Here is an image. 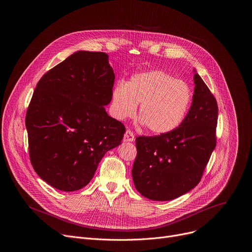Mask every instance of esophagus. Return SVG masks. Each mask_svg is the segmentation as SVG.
Here are the masks:
<instances>
[{
	"instance_id": "1",
	"label": "esophagus",
	"mask_w": 252,
	"mask_h": 252,
	"mask_svg": "<svg viewBox=\"0 0 252 252\" xmlns=\"http://www.w3.org/2000/svg\"><path fill=\"white\" fill-rule=\"evenodd\" d=\"M134 140V135L132 133L131 130L127 129L126 132H125V135H124V141H133Z\"/></svg>"
}]
</instances>
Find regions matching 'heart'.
Listing matches in <instances>:
<instances>
[{"mask_svg": "<svg viewBox=\"0 0 252 252\" xmlns=\"http://www.w3.org/2000/svg\"><path fill=\"white\" fill-rule=\"evenodd\" d=\"M190 101L191 91L187 83L154 69L133 75L126 85L114 88L112 112L115 118L125 120L135 114L139 104L142 125L153 133L163 134L183 123Z\"/></svg>", "mask_w": 252, "mask_h": 252, "instance_id": "obj_1", "label": "heart"}]
</instances>
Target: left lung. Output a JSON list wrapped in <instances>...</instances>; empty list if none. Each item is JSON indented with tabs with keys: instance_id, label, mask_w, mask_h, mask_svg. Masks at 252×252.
Masks as SVG:
<instances>
[{
	"instance_id": "obj_1",
	"label": "left lung",
	"mask_w": 252,
	"mask_h": 252,
	"mask_svg": "<svg viewBox=\"0 0 252 252\" xmlns=\"http://www.w3.org/2000/svg\"><path fill=\"white\" fill-rule=\"evenodd\" d=\"M193 80L192 103L179 126L167 133L135 138L132 181L149 199L171 200L195 188L217 146V99L198 74Z\"/></svg>"
}]
</instances>
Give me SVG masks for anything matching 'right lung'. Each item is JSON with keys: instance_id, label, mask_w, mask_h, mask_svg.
<instances>
[{"instance_id": "1", "label": "right lung", "mask_w": 252, "mask_h": 252, "mask_svg": "<svg viewBox=\"0 0 252 252\" xmlns=\"http://www.w3.org/2000/svg\"><path fill=\"white\" fill-rule=\"evenodd\" d=\"M115 83L109 56L79 51L42 77L26 115L30 159L53 188L75 191L94 177L125 126L106 114Z\"/></svg>"}]
</instances>
